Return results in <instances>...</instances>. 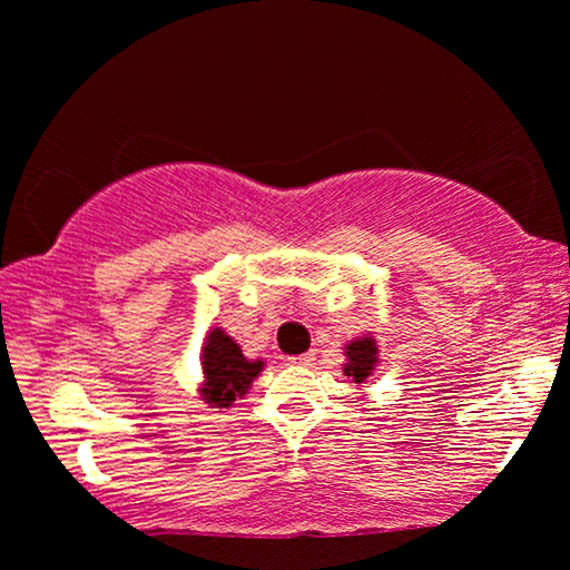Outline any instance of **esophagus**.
Listing matches in <instances>:
<instances>
[{
	"mask_svg": "<svg viewBox=\"0 0 570 570\" xmlns=\"http://www.w3.org/2000/svg\"><path fill=\"white\" fill-rule=\"evenodd\" d=\"M287 363H291V365H311V363H314V353L293 355V357H287Z\"/></svg>",
	"mask_w": 570,
	"mask_h": 570,
	"instance_id": "34e87169",
	"label": "esophagus"
}]
</instances>
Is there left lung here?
Here are the masks:
<instances>
[{
  "instance_id": "8db88e82",
  "label": "left lung",
  "mask_w": 570,
  "mask_h": 570,
  "mask_svg": "<svg viewBox=\"0 0 570 570\" xmlns=\"http://www.w3.org/2000/svg\"><path fill=\"white\" fill-rule=\"evenodd\" d=\"M345 353H347L345 376L353 379L355 384H363V381L371 376L373 365H376V355H379L376 340L361 337V340L350 342V345L345 347Z\"/></svg>"
}]
</instances>
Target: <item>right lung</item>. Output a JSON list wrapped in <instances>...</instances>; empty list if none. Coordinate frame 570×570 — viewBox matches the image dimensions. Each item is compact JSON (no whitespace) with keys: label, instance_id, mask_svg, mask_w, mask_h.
Instances as JSON below:
<instances>
[{"label":"right lung","instance_id":"1","mask_svg":"<svg viewBox=\"0 0 570 570\" xmlns=\"http://www.w3.org/2000/svg\"><path fill=\"white\" fill-rule=\"evenodd\" d=\"M202 368H205V389L202 400L215 407H230L236 396H244L252 381L264 368L262 361H246L236 340L223 330H213L207 345L202 347Z\"/></svg>","mask_w":570,"mask_h":570}]
</instances>
